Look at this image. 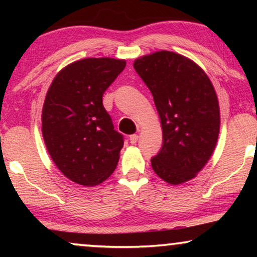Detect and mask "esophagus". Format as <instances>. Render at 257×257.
I'll return each instance as SVG.
<instances>
[{
  "label": "esophagus",
  "mask_w": 257,
  "mask_h": 257,
  "mask_svg": "<svg viewBox=\"0 0 257 257\" xmlns=\"http://www.w3.org/2000/svg\"><path fill=\"white\" fill-rule=\"evenodd\" d=\"M138 139H139V136L138 135L130 136V143H131V144H136L137 142H138Z\"/></svg>",
  "instance_id": "34e87169"
}]
</instances>
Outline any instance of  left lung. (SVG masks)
Listing matches in <instances>:
<instances>
[{
    "mask_svg": "<svg viewBox=\"0 0 257 257\" xmlns=\"http://www.w3.org/2000/svg\"><path fill=\"white\" fill-rule=\"evenodd\" d=\"M133 68L152 93L163 127V146L151 159L153 171L172 185L191 180L215 149L219 101L203 70L191 59L158 51Z\"/></svg>",
    "mask_w": 257,
    "mask_h": 257,
    "instance_id": "1",
    "label": "left lung"
}]
</instances>
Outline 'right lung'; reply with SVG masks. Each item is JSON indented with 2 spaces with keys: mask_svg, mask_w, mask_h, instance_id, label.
<instances>
[{
  "mask_svg": "<svg viewBox=\"0 0 257 257\" xmlns=\"http://www.w3.org/2000/svg\"><path fill=\"white\" fill-rule=\"evenodd\" d=\"M113 58H85L61 70L42 112V133L58 170L76 184L94 186L113 173L124 145L103 94L125 69Z\"/></svg>",
  "mask_w": 257,
  "mask_h": 257,
  "instance_id": "right-lung-1",
  "label": "right lung"
}]
</instances>
